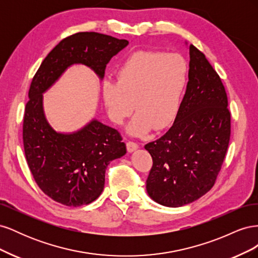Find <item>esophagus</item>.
Here are the masks:
<instances>
[{
  "mask_svg": "<svg viewBox=\"0 0 258 258\" xmlns=\"http://www.w3.org/2000/svg\"><path fill=\"white\" fill-rule=\"evenodd\" d=\"M126 145H127V151H128L129 153H131V152L136 151L137 148L139 147L138 143H136V142H134V141H128Z\"/></svg>",
  "mask_w": 258,
  "mask_h": 258,
  "instance_id": "esophagus-1",
  "label": "esophagus"
}]
</instances>
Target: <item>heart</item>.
<instances>
[{"instance_id":"obj_1","label":"heart","mask_w":258,"mask_h":258,"mask_svg":"<svg viewBox=\"0 0 258 258\" xmlns=\"http://www.w3.org/2000/svg\"><path fill=\"white\" fill-rule=\"evenodd\" d=\"M189 67L178 53L140 50L131 53L116 72V82L102 84L108 117L117 124L136 108L129 132L143 136L154 128L172 126L188 84Z\"/></svg>"}]
</instances>
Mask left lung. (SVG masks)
Listing matches in <instances>:
<instances>
[{"label": "left lung", "mask_w": 258, "mask_h": 258, "mask_svg": "<svg viewBox=\"0 0 258 258\" xmlns=\"http://www.w3.org/2000/svg\"><path fill=\"white\" fill-rule=\"evenodd\" d=\"M181 110L165 136L144 147L153 158L146 190L159 205L177 208L212 188L230 140L228 99L220 75L194 45Z\"/></svg>", "instance_id": "1"}]
</instances>
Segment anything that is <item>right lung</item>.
<instances>
[{"instance_id": "1", "label": "right lung", "mask_w": 258, "mask_h": 258, "mask_svg": "<svg viewBox=\"0 0 258 258\" xmlns=\"http://www.w3.org/2000/svg\"><path fill=\"white\" fill-rule=\"evenodd\" d=\"M128 43L97 32L70 35L47 54L31 83L22 124L26 159L37 186L61 205L95 201L104 188L107 166L127 150L118 131L96 119L74 134H58L45 118L43 92L74 63L103 79L108 61Z\"/></svg>"}]
</instances>
